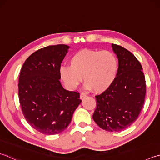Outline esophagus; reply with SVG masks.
Returning a JSON list of instances; mask_svg holds the SVG:
<instances>
[{"label":"esophagus","mask_w":160,"mask_h":160,"mask_svg":"<svg viewBox=\"0 0 160 160\" xmlns=\"http://www.w3.org/2000/svg\"><path fill=\"white\" fill-rule=\"evenodd\" d=\"M87 97V94H85V92H82L80 94V98L81 99H84V98Z\"/></svg>","instance_id":"obj_1"}]
</instances>
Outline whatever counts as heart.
Instances as JSON below:
<instances>
[{
    "label": "heart",
    "instance_id": "obj_1",
    "mask_svg": "<svg viewBox=\"0 0 160 160\" xmlns=\"http://www.w3.org/2000/svg\"><path fill=\"white\" fill-rule=\"evenodd\" d=\"M70 66L59 68L61 80L69 89H75L82 79L86 88L102 92L112 85L117 75L118 62L107 50H82L71 55Z\"/></svg>",
    "mask_w": 160,
    "mask_h": 160
}]
</instances>
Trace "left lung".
Masks as SVG:
<instances>
[{
	"label": "left lung",
	"instance_id": "obj_1",
	"mask_svg": "<svg viewBox=\"0 0 160 160\" xmlns=\"http://www.w3.org/2000/svg\"><path fill=\"white\" fill-rule=\"evenodd\" d=\"M118 58L114 82L106 91L95 96L97 107L93 120L108 132H120L134 122L143 108L146 85L141 63L132 52L112 44Z\"/></svg>",
	"mask_w": 160,
	"mask_h": 160
}]
</instances>
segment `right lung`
<instances>
[{
	"label": "right lung",
	"instance_id": "obj_1",
	"mask_svg": "<svg viewBox=\"0 0 160 160\" xmlns=\"http://www.w3.org/2000/svg\"><path fill=\"white\" fill-rule=\"evenodd\" d=\"M69 47L50 45L25 61L19 78V99L28 123L46 135L57 134L70 124L81 103L80 93L63 88L59 68Z\"/></svg>",
	"mask_w": 160,
	"mask_h": 160
}]
</instances>
